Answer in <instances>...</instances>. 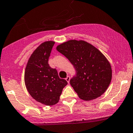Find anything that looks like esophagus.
Instances as JSON below:
<instances>
[{
	"label": "esophagus",
	"instance_id": "obj_1",
	"mask_svg": "<svg viewBox=\"0 0 133 133\" xmlns=\"http://www.w3.org/2000/svg\"><path fill=\"white\" fill-rule=\"evenodd\" d=\"M65 80H66L67 82H68L69 83V81H70V76H67V77L65 78Z\"/></svg>",
	"mask_w": 133,
	"mask_h": 133
}]
</instances>
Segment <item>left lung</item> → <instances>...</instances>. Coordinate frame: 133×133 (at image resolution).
<instances>
[{"label": "left lung", "mask_w": 133, "mask_h": 133, "mask_svg": "<svg viewBox=\"0 0 133 133\" xmlns=\"http://www.w3.org/2000/svg\"><path fill=\"white\" fill-rule=\"evenodd\" d=\"M56 49L75 68L76 74L70 84L79 98L92 100L104 93L111 82L112 69L102 52L86 41L76 40L64 42Z\"/></svg>", "instance_id": "8db88e82"}]
</instances>
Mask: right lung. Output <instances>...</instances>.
<instances>
[{"mask_svg":"<svg viewBox=\"0 0 133 133\" xmlns=\"http://www.w3.org/2000/svg\"><path fill=\"white\" fill-rule=\"evenodd\" d=\"M54 41L42 43L33 52L27 62L24 81L30 95L39 103L52 106L59 101L68 82L59 78L57 70L48 64Z\"/></svg>","mask_w":133,"mask_h":133,"instance_id":"1","label":"right lung"}]
</instances>
